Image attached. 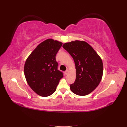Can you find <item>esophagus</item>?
Wrapping results in <instances>:
<instances>
[{
    "instance_id": "obj_1",
    "label": "esophagus",
    "mask_w": 127,
    "mask_h": 127,
    "mask_svg": "<svg viewBox=\"0 0 127 127\" xmlns=\"http://www.w3.org/2000/svg\"><path fill=\"white\" fill-rule=\"evenodd\" d=\"M68 72H69V70H67L66 71H65V74H66V75H67L68 74Z\"/></svg>"
}]
</instances>
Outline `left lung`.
Here are the masks:
<instances>
[{"instance_id": "1", "label": "left lung", "mask_w": 127, "mask_h": 127, "mask_svg": "<svg viewBox=\"0 0 127 127\" xmlns=\"http://www.w3.org/2000/svg\"><path fill=\"white\" fill-rule=\"evenodd\" d=\"M63 47L75 64L76 76L74 83L70 86L71 92L80 96L89 94L97 87L102 78L103 66L101 57L84 41L67 42Z\"/></svg>"}]
</instances>
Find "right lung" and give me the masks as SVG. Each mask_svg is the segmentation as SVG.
Segmentation results:
<instances>
[{
    "mask_svg": "<svg viewBox=\"0 0 127 127\" xmlns=\"http://www.w3.org/2000/svg\"><path fill=\"white\" fill-rule=\"evenodd\" d=\"M63 43L49 39L41 42L27 58L24 75L31 89L43 97L56 91L63 73L58 70L56 56Z\"/></svg>",
    "mask_w": 127,
    "mask_h": 127,
    "instance_id": "obj_1",
    "label": "right lung"
}]
</instances>
